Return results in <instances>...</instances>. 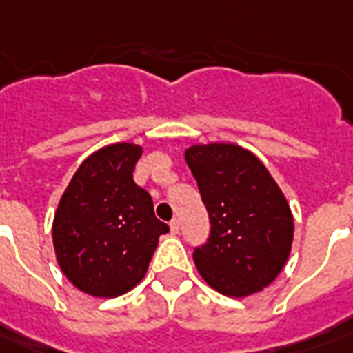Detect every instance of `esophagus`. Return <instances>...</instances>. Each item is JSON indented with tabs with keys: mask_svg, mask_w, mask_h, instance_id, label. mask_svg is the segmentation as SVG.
Returning a JSON list of instances; mask_svg holds the SVG:
<instances>
[{
	"mask_svg": "<svg viewBox=\"0 0 353 353\" xmlns=\"http://www.w3.org/2000/svg\"><path fill=\"white\" fill-rule=\"evenodd\" d=\"M169 226H171V234H179L180 232V221L179 219L171 221V223H169Z\"/></svg>",
	"mask_w": 353,
	"mask_h": 353,
	"instance_id": "34e87169",
	"label": "esophagus"
}]
</instances>
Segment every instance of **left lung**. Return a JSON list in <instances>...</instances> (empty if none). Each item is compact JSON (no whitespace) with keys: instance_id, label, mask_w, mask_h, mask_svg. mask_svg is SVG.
Segmentation results:
<instances>
[{"instance_id":"1","label":"left lung","mask_w":353,"mask_h":353,"mask_svg":"<svg viewBox=\"0 0 353 353\" xmlns=\"http://www.w3.org/2000/svg\"><path fill=\"white\" fill-rule=\"evenodd\" d=\"M185 162L210 215V236L195 248L201 276L215 291L241 299L280 274L293 243L285 196L252 152L232 143L193 145Z\"/></svg>"}]
</instances>
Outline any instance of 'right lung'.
<instances>
[{
    "label": "right lung",
    "mask_w": 353,
    "mask_h": 353,
    "mask_svg": "<svg viewBox=\"0 0 353 353\" xmlns=\"http://www.w3.org/2000/svg\"><path fill=\"white\" fill-rule=\"evenodd\" d=\"M141 147L114 143L90 154L60 199L53 221L57 259L84 293L114 299L141 281L158 237L151 195L132 179Z\"/></svg>",
    "instance_id": "obj_1"
}]
</instances>
